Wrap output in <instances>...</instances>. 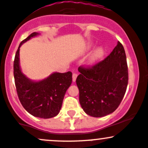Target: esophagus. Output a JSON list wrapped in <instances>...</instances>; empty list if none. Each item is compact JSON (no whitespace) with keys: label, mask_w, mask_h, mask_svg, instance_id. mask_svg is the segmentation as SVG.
Wrapping results in <instances>:
<instances>
[{"label":"esophagus","mask_w":148,"mask_h":148,"mask_svg":"<svg viewBox=\"0 0 148 148\" xmlns=\"http://www.w3.org/2000/svg\"><path fill=\"white\" fill-rule=\"evenodd\" d=\"M77 77V74H76V73H73V82H75Z\"/></svg>","instance_id":"1"}]
</instances>
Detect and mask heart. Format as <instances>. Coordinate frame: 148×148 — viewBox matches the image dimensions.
<instances>
[{
    "instance_id": "b5f03b06",
    "label": "heart",
    "mask_w": 148,
    "mask_h": 148,
    "mask_svg": "<svg viewBox=\"0 0 148 148\" xmlns=\"http://www.w3.org/2000/svg\"><path fill=\"white\" fill-rule=\"evenodd\" d=\"M90 47H92V45L90 46ZM104 54H105V49L103 47H97V48L94 51L93 53H92L91 56H90V63H97V62L100 61V60L104 57Z\"/></svg>"
}]
</instances>
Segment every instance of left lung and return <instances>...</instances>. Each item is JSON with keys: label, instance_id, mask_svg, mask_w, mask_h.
I'll list each match as a JSON object with an SVG mask.
<instances>
[{"label": "left lung", "instance_id": "left-lung-1", "mask_svg": "<svg viewBox=\"0 0 148 148\" xmlns=\"http://www.w3.org/2000/svg\"><path fill=\"white\" fill-rule=\"evenodd\" d=\"M76 79L79 101L84 112L102 117L118 108L126 91L128 66L124 48L120 42L107 57L90 68L80 66Z\"/></svg>", "mask_w": 148, "mask_h": 148}]
</instances>
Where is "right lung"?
<instances>
[{
    "mask_svg": "<svg viewBox=\"0 0 148 148\" xmlns=\"http://www.w3.org/2000/svg\"><path fill=\"white\" fill-rule=\"evenodd\" d=\"M39 35L33 32L20 44L15 53L13 70L19 99L25 110L34 116L49 119L58 115L65 94L72 83V73H53L40 81H32L23 73L20 66V48L23 43Z\"/></svg>",
    "mask_w": 148,
    "mask_h": 148,
    "instance_id": "1",
    "label": "right lung"
}]
</instances>
